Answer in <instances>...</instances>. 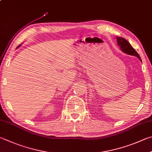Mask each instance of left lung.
I'll return each mask as SVG.
<instances>
[{
    "label": "left lung",
    "instance_id": "obj_1",
    "mask_svg": "<svg viewBox=\"0 0 152 152\" xmlns=\"http://www.w3.org/2000/svg\"><path fill=\"white\" fill-rule=\"evenodd\" d=\"M117 41L118 46H120V49L122 50V51L124 52V53L136 56L142 61L141 58H140L138 53L136 51V50L132 47L128 40H126L125 38L122 37H117Z\"/></svg>",
    "mask_w": 152,
    "mask_h": 152
}]
</instances>
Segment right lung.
<instances>
[{"label":"right lung","mask_w":152,"mask_h":152,"mask_svg":"<svg viewBox=\"0 0 152 152\" xmlns=\"http://www.w3.org/2000/svg\"><path fill=\"white\" fill-rule=\"evenodd\" d=\"M20 45H19V46H18V47H17V48H18V47H20Z\"/></svg>","instance_id":"1"}]
</instances>
